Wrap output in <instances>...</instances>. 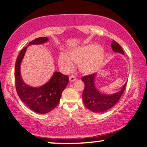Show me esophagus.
Masks as SVG:
<instances>
[{"label": "esophagus", "mask_w": 147, "mask_h": 147, "mask_svg": "<svg viewBox=\"0 0 147 147\" xmlns=\"http://www.w3.org/2000/svg\"><path fill=\"white\" fill-rule=\"evenodd\" d=\"M76 80V78L74 75H71L69 76V81H70L71 82H73L75 81Z\"/></svg>", "instance_id": "1"}]
</instances>
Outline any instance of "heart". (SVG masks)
Listing matches in <instances>:
<instances>
[{"instance_id": "obj_1", "label": "heart", "mask_w": 147, "mask_h": 147, "mask_svg": "<svg viewBox=\"0 0 147 147\" xmlns=\"http://www.w3.org/2000/svg\"><path fill=\"white\" fill-rule=\"evenodd\" d=\"M104 50L100 45L88 44L78 48L71 49L67 56L61 54L58 63L66 71H71L73 63L78 65V69L84 74H91L96 71L103 60Z\"/></svg>"}]
</instances>
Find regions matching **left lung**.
<instances>
[{
    "instance_id": "left-lung-1",
    "label": "left lung",
    "mask_w": 147,
    "mask_h": 147,
    "mask_svg": "<svg viewBox=\"0 0 147 147\" xmlns=\"http://www.w3.org/2000/svg\"><path fill=\"white\" fill-rule=\"evenodd\" d=\"M111 47L114 52L124 54L122 47L115 41L113 40ZM95 76L96 74L93 73L82 78V80L85 84L82 93V99L84 105L87 108L94 112L100 113L112 108L117 102L125 89L126 83L120 91L111 95H107L100 93L95 88L94 84Z\"/></svg>"
}]
</instances>
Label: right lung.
Returning a JSON list of instances; mask_svg holds the SVG:
<instances>
[{
    "mask_svg": "<svg viewBox=\"0 0 147 147\" xmlns=\"http://www.w3.org/2000/svg\"><path fill=\"white\" fill-rule=\"evenodd\" d=\"M48 41L47 37H41L30 42V45H38ZM27 47L20 52L15 65V82L19 98L32 110L38 113H47L58 105L61 93L69 82V76L55 72L51 79L43 86L30 87L24 82L20 74V66Z\"/></svg>",
    "mask_w": 147,
    "mask_h": 147,
    "instance_id": "add662e5",
    "label": "right lung"
}]
</instances>
